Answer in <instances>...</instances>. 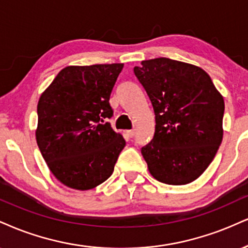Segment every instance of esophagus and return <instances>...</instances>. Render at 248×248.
Returning <instances> with one entry per match:
<instances>
[{
  "label": "esophagus",
  "mask_w": 248,
  "mask_h": 248,
  "mask_svg": "<svg viewBox=\"0 0 248 248\" xmlns=\"http://www.w3.org/2000/svg\"><path fill=\"white\" fill-rule=\"evenodd\" d=\"M126 134H127V135H128V136H129V137H133L134 135H135V130H134V129L127 130V132H126Z\"/></svg>",
  "instance_id": "34e87169"
}]
</instances>
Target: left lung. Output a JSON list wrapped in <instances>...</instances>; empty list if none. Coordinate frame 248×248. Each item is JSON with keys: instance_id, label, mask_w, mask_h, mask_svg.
Returning <instances> with one entry per match:
<instances>
[{"instance_id": "obj_1", "label": "left lung", "mask_w": 248, "mask_h": 248, "mask_svg": "<svg viewBox=\"0 0 248 248\" xmlns=\"http://www.w3.org/2000/svg\"><path fill=\"white\" fill-rule=\"evenodd\" d=\"M134 73L156 115L154 139L141 149L149 171L164 184L192 183L222 143V94L203 69L168 58L142 61Z\"/></svg>"}]
</instances>
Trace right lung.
<instances>
[{"mask_svg":"<svg viewBox=\"0 0 248 248\" xmlns=\"http://www.w3.org/2000/svg\"><path fill=\"white\" fill-rule=\"evenodd\" d=\"M124 64L69 65L38 101V147L50 172L70 188L88 190L112 175L126 141L112 129L109 95Z\"/></svg>","mask_w":248,"mask_h":248,"instance_id":"1","label":"right lung"}]
</instances>
